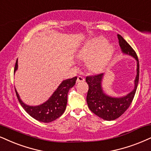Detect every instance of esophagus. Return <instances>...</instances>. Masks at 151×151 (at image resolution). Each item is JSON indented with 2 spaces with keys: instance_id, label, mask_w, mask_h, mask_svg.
I'll use <instances>...</instances> for the list:
<instances>
[{
  "instance_id": "1",
  "label": "esophagus",
  "mask_w": 151,
  "mask_h": 151,
  "mask_svg": "<svg viewBox=\"0 0 151 151\" xmlns=\"http://www.w3.org/2000/svg\"><path fill=\"white\" fill-rule=\"evenodd\" d=\"M85 81V78L81 76H79L77 78V83H82V82H84Z\"/></svg>"
}]
</instances>
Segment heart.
<instances>
[{"label": "heart", "instance_id": "obj_1", "mask_svg": "<svg viewBox=\"0 0 151 151\" xmlns=\"http://www.w3.org/2000/svg\"><path fill=\"white\" fill-rule=\"evenodd\" d=\"M114 46L106 43L104 38H94L89 40L80 48L77 57L81 59H87V66L93 71H99L111 60L114 52Z\"/></svg>", "mask_w": 151, "mask_h": 151}]
</instances>
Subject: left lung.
<instances>
[{
    "instance_id": "1",
    "label": "left lung",
    "mask_w": 151,
    "mask_h": 151,
    "mask_svg": "<svg viewBox=\"0 0 151 151\" xmlns=\"http://www.w3.org/2000/svg\"><path fill=\"white\" fill-rule=\"evenodd\" d=\"M118 38L122 52L134 57L137 61V76L133 90L127 95L120 97L111 96L107 95L102 88L104 73L86 77V82L89 86L86 99L87 106L92 113L108 121L118 118L127 111L135 95L139 83V64L137 54L120 35L118 34Z\"/></svg>"
}]
</instances>
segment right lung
Instances as JSON below:
<instances>
[{
    "label": "right lung",
    "mask_w": 151,
    "mask_h": 151,
    "mask_svg": "<svg viewBox=\"0 0 151 151\" xmlns=\"http://www.w3.org/2000/svg\"><path fill=\"white\" fill-rule=\"evenodd\" d=\"M18 68V59H17L14 73ZM77 77L63 81L52 96L43 104L38 106H29L24 104L19 97L18 92L17 96L22 106L27 113L36 120L42 122H50L55 120L64 113L67 104L68 91L76 84Z\"/></svg>",
    "instance_id": "right-lung-1"
}]
</instances>
